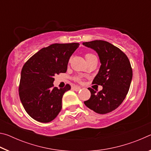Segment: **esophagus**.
Returning a JSON list of instances; mask_svg holds the SVG:
<instances>
[{
  "label": "esophagus",
  "mask_w": 151,
  "mask_h": 151,
  "mask_svg": "<svg viewBox=\"0 0 151 151\" xmlns=\"http://www.w3.org/2000/svg\"><path fill=\"white\" fill-rule=\"evenodd\" d=\"M73 88L75 91H80L81 89V88L80 87V86H74L73 87Z\"/></svg>",
  "instance_id": "34e87169"
}]
</instances>
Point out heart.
Masks as SVG:
<instances>
[{
    "label": "heart",
    "instance_id": "heart-1",
    "mask_svg": "<svg viewBox=\"0 0 151 151\" xmlns=\"http://www.w3.org/2000/svg\"><path fill=\"white\" fill-rule=\"evenodd\" d=\"M93 56H94V55H92V54H90V53H88V54H86V56H85L86 59V58H89V57H93ZM77 80H79V78H77Z\"/></svg>",
    "mask_w": 151,
    "mask_h": 151
}]
</instances>
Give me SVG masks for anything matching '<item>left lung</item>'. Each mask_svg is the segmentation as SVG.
Instances as JSON below:
<instances>
[{
  "label": "left lung",
  "instance_id": "left-lung-1",
  "mask_svg": "<svg viewBox=\"0 0 151 151\" xmlns=\"http://www.w3.org/2000/svg\"><path fill=\"white\" fill-rule=\"evenodd\" d=\"M83 45L98 54L101 65L93 83L103 86L99 92L88 88L91 98L84 103L96 113H109L121 105L129 92L132 78L131 63L122 50L109 42L96 40Z\"/></svg>",
  "mask_w": 151,
  "mask_h": 151
}]
</instances>
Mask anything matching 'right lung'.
Here are the masks:
<instances>
[{
  "label": "right lung",
  "instance_id": "add662e5",
  "mask_svg": "<svg viewBox=\"0 0 151 151\" xmlns=\"http://www.w3.org/2000/svg\"><path fill=\"white\" fill-rule=\"evenodd\" d=\"M79 47L76 42L52 44L30 57L21 70L19 96L25 111L40 122L54 120L62 109V98L70 86L53 87L55 75L66 73L68 60Z\"/></svg>",
  "mask_w": 151,
  "mask_h": 151
}]
</instances>
